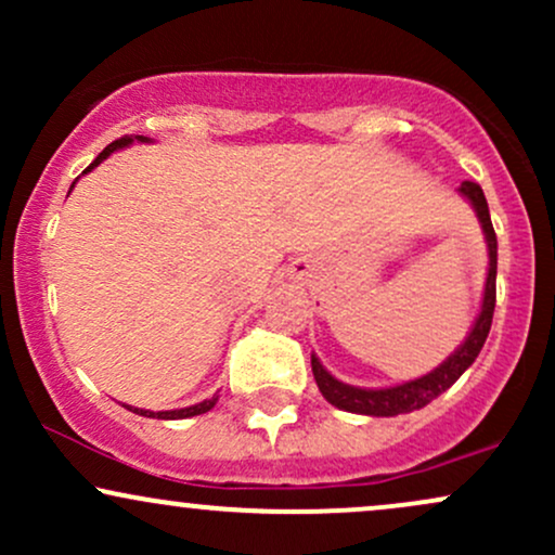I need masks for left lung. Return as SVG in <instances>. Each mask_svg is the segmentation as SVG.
Instances as JSON below:
<instances>
[{"instance_id":"obj_1","label":"left lung","mask_w":555,"mask_h":555,"mask_svg":"<svg viewBox=\"0 0 555 555\" xmlns=\"http://www.w3.org/2000/svg\"><path fill=\"white\" fill-rule=\"evenodd\" d=\"M462 195L467 197L469 203L475 206L477 216H480L482 232H486L488 240V256H490V266H488V282H486V297H482V310L477 315L475 328L469 331V336L464 339V344L451 354L443 365H438L436 371L423 375V378L410 380V384H401L393 388H354L336 380L334 375L326 373V367L318 362L313 354L310 365H313V375L315 384L321 388V393L331 401L334 406L347 412H358V415H373V417H393V415H406V412H415L420 406L430 404L438 393H443L451 384H456V378L473 365L477 354H480L482 344L488 339L490 323H493V310H495V263H499V242H495V232H493V221H490L488 214V201L482 195V188L477 182H462Z\"/></svg>"}]
</instances>
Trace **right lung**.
I'll return each instance as SVG.
<instances>
[{
	"instance_id": "1",
	"label": "right lung",
	"mask_w": 555,
	"mask_h": 555,
	"mask_svg": "<svg viewBox=\"0 0 555 555\" xmlns=\"http://www.w3.org/2000/svg\"><path fill=\"white\" fill-rule=\"evenodd\" d=\"M138 140H145L143 135H138ZM132 143V138L130 135H125V138H119V140H114V143H109L106 145L104 151H101L99 156H95V162L91 164V167H88L86 171H91L95 164H101L104 162L106 156L109 154H114V151L117 149H125V145H130ZM86 171H82V175H86ZM75 184V182H73ZM216 404V397L214 399H206V401H201V404H195V406H184V410H169V412H149V410H138V406H130L132 412H135V415H143V417H158V420H182V417H195V415H203V412H208L211 410V406Z\"/></svg>"
}]
</instances>
